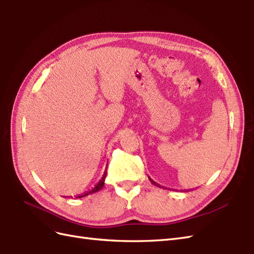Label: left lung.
Listing matches in <instances>:
<instances>
[{"mask_svg": "<svg viewBox=\"0 0 254 254\" xmlns=\"http://www.w3.org/2000/svg\"><path fill=\"white\" fill-rule=\"evenodd\" d=\"M149 180L151 181V183H152V184H154V185H156V186H158V187H162L161 185H159V184H157L156 182H154V181H153V180H152V179H150V178H149ZM163 188H164V187H163Z\"/></svg>", "mask_w": 254, "mask_h": 254, "instance_id": "obj_1", "label": "left lung"}]
</instances>
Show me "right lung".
I'll list each match as a JSON object with an SVG mask.
<instances>
[{"instance_id":"right-lung-1","label":"right lung","mask_w":254,"mask_h":254,"mask_svg":"<svg viewBox=\"0 0 254 254\" xmlns=\"http://www.w3.org/2000/svg\"><path fill=\"white\" fill-rule=\"evenodd\" d=\"M105 178H106V169H105V171H104V173H103V177H102V179H101L100 181H99V183L93 187V188H91L90 190H88V191H86V192H84V193H82V194H78V195H76V198H82V197H85V195H88V194H91V193H93V192H97V191H99L101 188H102L103 186H104V181H105Z\"/></svg>"}]
</instances>
